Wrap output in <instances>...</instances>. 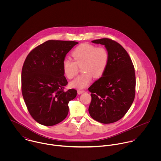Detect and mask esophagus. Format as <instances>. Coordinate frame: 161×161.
<instances>
[{
    "label": "esophagus",
    "mask_w": 161,
    "mask_h": 161,
    "mask_svg": "<svg viewBox=\"0 0 161 161\" xmlns=\"http://www.w3.org/2000/svg\"><path fill=\"white\" fill-rule=\"evenodd\" d=\"M85 92V91H80V90H78L77 91V93L78 94H82V93H84Z\"/></svg>",
    "instance_id": "obj_1"
}]
</instances>
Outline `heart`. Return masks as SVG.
<instances>
[{
  "label": "heart",
  "instance_id": "heart-1",
  "mask_svg": "<svg viewBox=\"0 0 161 161\" xmlns=\"http://www.w3.org/2000/svg\"><path fill=\"white\" fill-rule=\"evenodd\" d=\"M74 61L66 59L63 63L64 74L68 79L75 77L78 68L81 65L83 72L70 83L72 87L84 89L92 80V77L98 79L105 72L109 62L107 49L102 46L96 47L90 43H82L72 52Z\"/></svg>",
  "mask_w": 161,
  "mask_h": 161
}]
</instances>
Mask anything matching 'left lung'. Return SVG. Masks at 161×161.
Returning <instances> with one entry per match:
<instances>
[{
    "label": "left lung",
    "instance_id": "obj_1",
    "mask_svg": "<svg viewBox=\"0 0 161 161\" xmlns=\"http://www.w3.org/2000/svg\"><path fill=\"white\" fill-rule=\"evenodd\" d=\"M92 43L105 45L109 62L104 74L88 89L92 93L89 112L92 118L100 123H112L125 115L134 101L135 68L127 51L116 42L102 38Z\"/></svg>",
    "mask_w": 161,
    "mask_h": 161
}]
</instances>
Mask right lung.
Masks as SVG:
<instances>
[{"mask_svg":"<svg viewBox=\"0 0 161 161\" xmlns=\"http://www.w3.org/2000/svg\"><path fill=\"white\" fill-rule=\"evenodd\" d=\"M78 44L74 41L48 40L32 49L22 70V93L28 111L38 123L53 126L63 121L68 103L77 95L66 90L68 81L63 63L69 51Z\"/></svg>","mask_w":161,"mask_h":161,"instance_id":"add662e5","label":"right lung"}]
</instances>
